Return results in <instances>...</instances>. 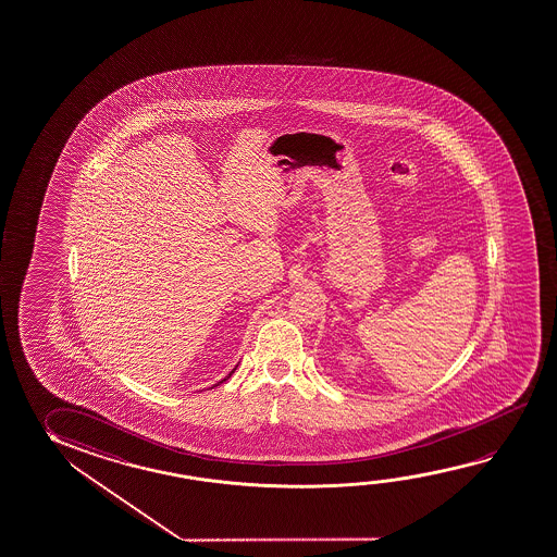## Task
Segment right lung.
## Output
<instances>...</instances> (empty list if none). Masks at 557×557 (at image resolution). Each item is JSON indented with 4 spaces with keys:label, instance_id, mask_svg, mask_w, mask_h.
Segmentation results:
<instances>
[{
    "label": "right lung",
    "instance_id": "right-lung-1",
    "mask_svg": "<svg viewBox=\"0 0 557 557\" xmlns=\"http://www.w3.org/2000/svg\"><path fill=\"white\" fill-rule=\"evenodd\" d=\"M234 371H236V368H234V370L230 371L228 375H226V377H224V380H222V381L228 380L230 375H232V373H234ZM222 381H219V383H222ZM219 383H216V385H219Z\"/></svg>",
    "mask_w": 557,
    "mask_h": 557
}]
</instances>
